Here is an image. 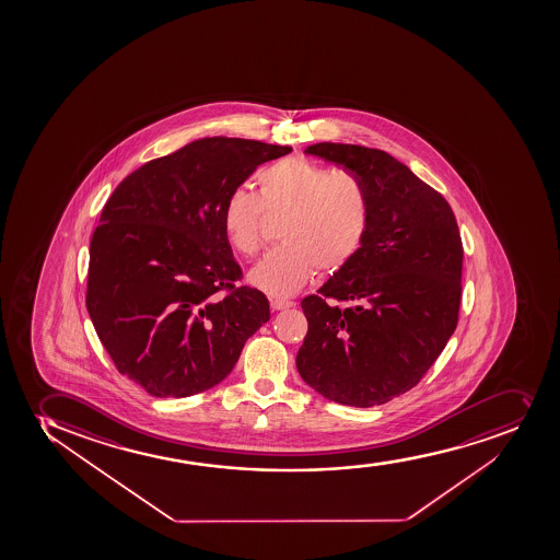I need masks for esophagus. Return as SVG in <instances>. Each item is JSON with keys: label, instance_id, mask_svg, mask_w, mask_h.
<instances>
[{"label": "esophagus", "instance_id": "obj_1", "mask_svg": "<svg viewBox=\"0 0 560 560\" xmlns=\"http://www.w3.org/2000/svg\"><path fill=\"white\" fill-rule=\"evenodd\" d=\"M270 305H271V308H273V311H284V308L294 307V301L271 300Z\"/></svg>", "mask_w": 560, "mask_h": 560}]
</instances>
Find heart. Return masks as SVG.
<instances>
[{"instance_id": "1", "label": "heart", "mask_w": 560, "mask_h": 560, "mask_svg": "<svg viewBox=\"0 0 560 560\" xmlns=\"http://www.w3.org/2000/svg\"><path fill=\"white\" fill-rule=\"evenodd\" d=\"M257 192L235 188L223 199L222 229L244 257L265 246L268 217L282 218L277 247L249 273L253 287L271 295H290L318 268L332 276L355 259L372 223V201L357 175L283 159L259 170Z\"/></svg>"}]
</instances>
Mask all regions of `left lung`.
Masks as SVG:
<instances>
[{
    "label": "left lung",
    "mask_w": 560,
    "mask_h": 560,
    "mask_svg": "<svg viewBox=\"0 0 560 560\" xmlns=\"http://www.w3.org/2000/svg\"><path fill=\"white\" fill-rule=\"evenodd\" d=\"M305 153L366 185L372 223L355 259L301 301L308 331L295 366L331 401L383 405L420 383L457 327V220L442 194L386 151L319 142Z\"/></svg>",
    "instance_id": "obj_1"
}]
</instances>
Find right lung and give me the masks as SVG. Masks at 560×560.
Returning <instances> with one entry per match:
<instances>
[{"label":"right lung","instance_id":"obj_1","mask_svg":"<svg viewBox=\"0 0 560 560\" xmlns=\"http://www.w3.org/2000/svg\"><path fill=\"white\" fill-rule=\"evenodd\" d=\"M290 145L194 140L116 187L91 241L86 311L118 368L155 397L209 390L270 319L222 229L228 194Z\"/></svg>","mask_w":560,"mask_h":560}]
</instances>
